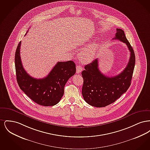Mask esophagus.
I'll list each match as a JSON object with an SVG mask.
<instances>
[{
    "mask_svg": "<svg viewBox=\"0 0 150 150\" xmlns=\"http://www.w3.org/2000/svg\"><path fill=\"white\" fill-rule=\"evenodd\" d=\"M82 70H83V68H82L81 66H80L79 65H78L76 66V73L77 74L81 72L82 71Z\"/></svg>",
    "mask_w": 150,
    "mask_h": 150,
    "instance_id": "1",
    "label": "esophagus"
}]
</instances>
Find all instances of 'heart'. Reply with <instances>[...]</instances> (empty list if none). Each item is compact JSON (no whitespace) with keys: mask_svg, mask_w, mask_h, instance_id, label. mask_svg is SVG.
<instances>
[{"mask_svg":"<svg viewBox=\"0 0 150 150\" xmlns=\"http://www.w3.org/2000/svg\"><path fill=\"white\" fill-rule=\"evenodd\" d=\"M98 50V44L92 43L86 47L82 50L79 54L80 61L83 63H89L93 61L97 50Z\"/></svg>","mask_w":150,"mask_h":150,"instance_id":"1","label":"heart"}]
</instances>
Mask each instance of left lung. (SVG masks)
<instances>
[{"mask_svg": "<svg viewBox=\"0 0 150 150\" xmlns=\"http://www.w3.org/2000/svg\"><path fill=\"white\" fill-rule=\"evenodd\" d=\"M113 39L126 44L130 52L129 61L120 74L111 77L100 71L98 59L85 66V70L81 72L84 80L82 95L86 102L94 107H105L114 103L127 92L131 84L136 62L133 49L121 29H116Z\"/></svg>", "mask_w": 150, "mask_h": 150, "instance_id": "8db88e82", "label": "left lung"}]
</instances>
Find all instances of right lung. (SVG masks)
I'll use <instances>...</instances> for the list:
<instances>
[{
    "mask_svg": "<svg viewBox=\"0 0 150 150\" xmlns=\"http://www.w3.org/2000/svg\"><path fill=\"white\" fill-rule=\"evenodd\" d=\"M20 42L15 53L16 78L20 89L31 100L44 106L57 104L64 94V86L76 72V66L72 61L58 62L50 74L43 79L31 77L23 67L20 56Z\"/></svg>",
    "mask_w": 150,
    "mask_h": 150,
    "instance_id": "add662e5",
    "label": "right lung"
}]
</instances>
